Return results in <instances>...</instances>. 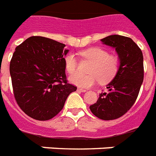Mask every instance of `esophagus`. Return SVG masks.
<instances>
[{
	"label": "esophagus",
	"mask_w": 156,
	"mask_h": 156,
	"mask_svg": "<svg viewBox=\"0 0 156 156\" xmlns=\"http://www.w3.org/2000/svg\"><path fill=\"white\" fill-rule=\"evenodd\" d=\"M78 91H80V92H86V91H87V90L83 89V88H78Z\"/></svg>",
	"instance_id": "obj_1"
}]
</instances>
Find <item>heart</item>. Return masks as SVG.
Listing matches in <instances>:
<instances>
[{"mask_svg":"<svg viewBox=\"0 0 156 156\" xmlns=\"http://www.w3.org/2000/svg\"><path fill=\"white\" fill-rule=\"evenodd\" d=\"M83 58L91 61L87 69L88 74L76 73L70 76L71 83L82 88H89L97 83H107L113 79L120 67V60L116 55L109 54L106 49L100 47L90 48L80 52ZM65 69L69 74L77 70L78 62L73 53H68L64 58Z\"/></svg>","mask_w":156,"mask_h":156,"instance_id":"heart-1","label":"heart"}]
</instances>
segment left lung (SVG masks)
<instances>
[{"label":"left lung","mask_w":156,"mask_h":156,"mask_svg":"<svg viewBox=\"0 0 156 156\" xmlns=\"http://www.w3.org/2000/svg\"><path fill=\"white\" fill-rule=\"evenodd\" d=\"M101 40L116 48L120 67L116 77L107 86L108 91L101 93L90 109L98 118L110 121L125 115L135 103L144 77L143 56L130 38L113 35Z\"/></svg>","instance_id":"obj_1"}]
</instances>
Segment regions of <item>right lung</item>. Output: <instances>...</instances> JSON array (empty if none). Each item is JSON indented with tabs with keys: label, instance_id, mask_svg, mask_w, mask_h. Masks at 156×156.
<instances>
[{
	"label": "right lung",
	"instance_id": "1",
	"mask_svg": "<svg viewBox=\"0 0 156 156\" xmlns=\"http://www.w3.org/2000/svg\"><path fill=\"white\" fill-rule=\"evenodd\" d=\"M66 45L42 36H31L17 46L9 64L16 102L38 121L53 118L77 87L68 83L64 56Z\"/></svg>",
	"mask_w": 156,
	"mask_h": 156
}]
</instances>
